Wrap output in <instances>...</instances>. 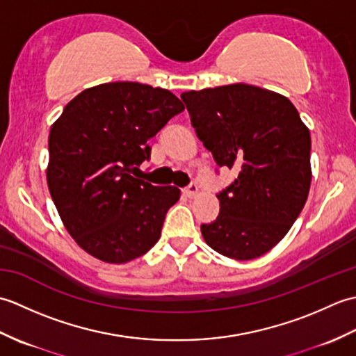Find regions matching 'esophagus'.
Masks as SVG:
<instances>
[{
	"instance_id": "1",
	"label": "esophagus",
	"mask_w": 356,
	"mask_h": 356,
	"mask_svg": "<svg viewBox=\"0 0 356 356\" xmlns=\"http://www.w3.org/2000/svg\"><path fill=\"white\" fill-rule=\"evenodd\" d=\"M184 193H185V195L186 197H190V199H194L195 195H197V193H199V186L195 185V184H191L190 186L186 188V190H184Z\"/></svg>"
}]
</instances>
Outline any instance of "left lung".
Segmentation results:
<instances>
[{
  "mask_svg": "<svg viewBox=\"0 0 356 356\" xmlns=\"http://www.w3.org/2000/svg\"><path fill=\"white\" fill-rule=\"evenodd\" d=\"M197 138L238 176L202 225L207 245L234 260L270 251L297 220L312 180L311 133L286 96L248 84L182 93Z\"/></svg>",
  "mask_w": 356,
  "mask_h": 356,
  "instance_id": "1",
  "label": "left lung"
}]
</instances>
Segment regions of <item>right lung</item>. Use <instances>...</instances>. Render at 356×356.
<instances>
[{
	"mask_svg": "<svg viewBox=\"0 0 356 356\" xmlns=\"http://www.w3.org/2000/svg\"><path fill=\"white\" fill-rule=\"evenodd\" d=\"M184 110L170 90L120 81L86 88L53 122L49 191L65 229L95 259L124 264L157 243L180 190L136 172L149 159L147 142Z\"/></svg>",
	"mask_w": 356,
	"mask_h": 356,
	"instance_id": "right-lung-1",
	"label": "right lung"
}]
</instances>
